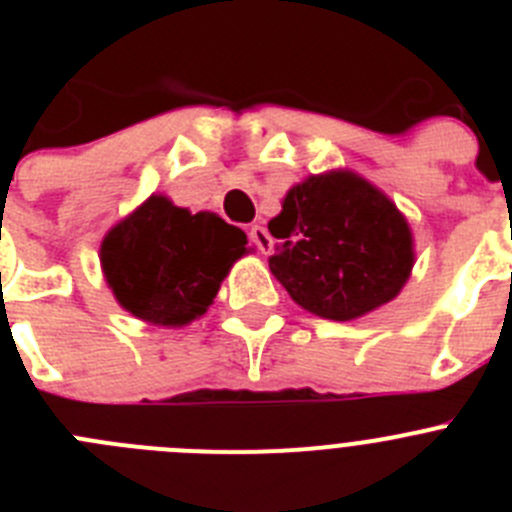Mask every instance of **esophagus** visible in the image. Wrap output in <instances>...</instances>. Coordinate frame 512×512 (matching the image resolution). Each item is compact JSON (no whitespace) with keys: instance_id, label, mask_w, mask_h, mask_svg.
I'll return each mask as SVG.
<instances>
[{"instance_id":"esophagus-1","label":"esophagus","mask_w":512,"mask_h":512,"mask_svg":"<svg viewBox=\"0 0 512 512\" xmlns=\"http://www.w3.org/2000/svg\"><path fill=\"white\" fill-rule=\"evenodd\" d=\"M248 238H251V243L259 248L261 253H269L271 246H274L269 230H266L264 225H251V230H248Z\"/></svg>"}]
</instances>
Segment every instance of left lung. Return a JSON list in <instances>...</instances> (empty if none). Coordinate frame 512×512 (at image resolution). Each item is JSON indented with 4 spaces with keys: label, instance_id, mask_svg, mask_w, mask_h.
Segmentation results:
<instances>
[{
    "label": "left lung",
    "instance_id": "8db88e82",
    "mask_svg": "<svg viewBox=\"0 0 512 512\" xmlns=\"http://www.w3.org/2000/svg\"><path fill=\"white\" fill-rule=\"evenodd\" d=\"M271 274L312 315L356 320L400 295L415 264L395 202L354 171L307 176L269 220Z\"/></svg>",
    "mask_w": 512,
    "mask_h": 512
}]
</instances>
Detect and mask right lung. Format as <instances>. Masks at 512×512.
Listing matches in <instances>:
<instances>
[{"label": "right lung", "instance_id": "1", "mask_svg": "<svg viewBox=\"0 0 512 512\" xmlns=\"http://www.w3.org/2000/svg\"><path fill=\"white\" fill-rule=\"evenodd\" d=\"M246 243V233L215 212L192 215L151 194L104 235L99 259L112 295L130 315L182 328L205 315Z\"/></svg>", "mask_w": 512, "mask_h": 512}]
</instances>
